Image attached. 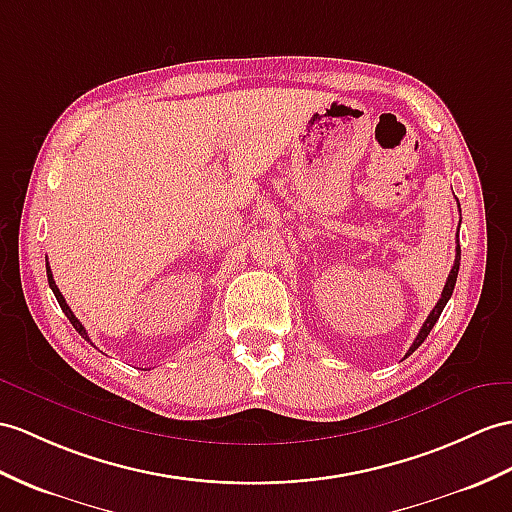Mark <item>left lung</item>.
I'll return each instance as SVG.
<instances>
[{
	"label": "left lung",
	"mask_w": 512,
	"mask_h": 512,
	"mask_svg": "<svg viewBox=\"0 0 512 512\" xmlns=\"http://www.w3.org/2000/svg\"><path fill=\"white\" fill-rule=\"evenodd\" d=\"M458 208H460V204H458ZM458 267H460V245H458V234H456V258H454V267H452V271H450V276H447V282H445V286H443L441 299H439V302H436V306L432 308V313L428 315V319L423 321V326H421V330H419V334H417V339L413 341V345H410V350L406 352V356L413 354V352L417 350V347H419L423 341H426V336H428L430 330L434 328V323L439 321L445 304L450 302V297H452V293H454L456 278H458ZM406 356H404V358H406Z\"/></svg>",
	"instance_id": "left-lung-1"
}]
</instances>
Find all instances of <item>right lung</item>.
Returning <instances> with one entry per match:
<instances>
[{
    "instance_id": "1",
    "label": "right lung",
    "mask_w": 512,
    "mask_h": 512,
    "mask_svg": "<svg viewBox=\"0 0 512 512\" xmlns=\"http://www.w3.org/2000/svg\"><path fill=\"white\" fill-rule=\"evenodd\" d=\"M47 282H49V289H52V291H54V295H56V299H58V304H60V308H62V313H65V315H67V319L71 321V326L78 330V334L82 336V339H84V341H91V339H89V332H86V328L82 326V323H80V319H78L76 315H73V313H71V308L67 306V302H65V297H62L60 289H58V286H56V282H54V276H52V269H49V263H47Z\"/></svg>"
}]
</instances>
